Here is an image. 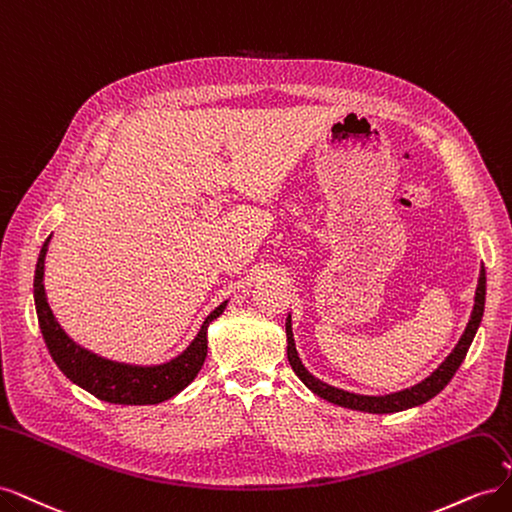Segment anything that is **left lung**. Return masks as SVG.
<instances>
[{
    "label": "left lung",
    "instance_id": "1",
    "mask_svg": "<svg viewBox=\"0 0 512 512\" xmlns=\"http://www.w3.org/2000/svg\"><path fill=\"white\" fill-rule=\"evenodd\" d=\"M485 294H487V275H485V269H480L478 286H476V294H474V309H472V316H470L466 331H463L457 346L440 363V367L436 371H431V374L425 380L410 386V389L389 393V395H359V393H350V391L337 389V386L322 382L314 374H309L307 367L299 359V352H297V346H294V335H292V318L288 314V318H286L288 348L286 350H288L290 367L294 369V374L301 378V382L307 386L309 391L316 393L322 399L331 401V404H335V406L359 410V412H369V414H393V412H401V410H408V408H414V406H423L425 401H429L431 397H436L444 389V386L451 382V378L455 376V371L459 369L463 359H466L468 348H470L472 339H474V335L480 327V320H483Z\"/></svg>",
    "mask_w": 512,
    "mask_h": 512
}]
</instances>
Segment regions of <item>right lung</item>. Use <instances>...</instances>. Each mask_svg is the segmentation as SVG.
Segmentation results:
<instances>
[{
    "label": "right lung",
    "mask_w": 512,
    "mask_h": 512,
    "mask_svg": "<svg viewBox=\"0 0 512 512\" xmlns=\"http://www.w3.org/2000/svg\"><path fill=\"white\" fill-rule=\"evenodd\" d=\"M49 243L51 237L44 241L38 256L34 275V301L46 348H49L61 374L94 397L119 406H153L181 393L198 376L200 367H203L207 356V329L224 312L228 301L213 309L205 318L203 327L198 329L190 346L173 356V359L156 365H136L106 359V356H100L83 348L81 344H76L61 329V324L51 312L44 290V258L46 252H49Z\"/></svg>",
    "instance_id": "1"
}]
</instances>
